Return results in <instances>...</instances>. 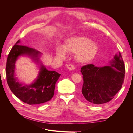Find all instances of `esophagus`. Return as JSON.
<instances>
[{"label": "esophagus", "mask_w": 133, "mask_h": 133, "mask_svg": "<svg viewBox=\"0 0 133 133\" xmlns=\"http://www.w3.org/2000/svg\"><path fill=\"white\" fill-rule=\"evenodd\" d=\"M66 67L69 70H73L75 69V66L73 65H72V64H68V65H66Z\"/></svg>", "instance_id": "esophagus-1"}]
</instances>
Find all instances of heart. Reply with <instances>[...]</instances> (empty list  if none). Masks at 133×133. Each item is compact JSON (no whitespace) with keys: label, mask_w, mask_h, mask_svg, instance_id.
I'll return each mask as SVG.
<instances>
[{"label":"heart","mask_w":133,"mask_h":133,"mask_svg":"<svg viewBox=\"0 0 133 133\" xmlns=\"http://www.w3.org/2000/svg\"><path fill=\"white\" fill-rule=\"evenodd\" d=\"M98 51L96 44L89 38L84 37H74L68 39L63 48L56 49L58 57L64 59L66 53L75 54V59L80 63H86L93 59Z\"/></svg>","instance_id":"heart-1"}]
</instances>
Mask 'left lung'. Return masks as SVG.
Returning a JSON list of instances; mask_svg holds the SVG:
<instances>
[{"instance_id": "left-lung-1", "label": "left lung", "mask_w": 133, "mask_h": 133, "mask_svg": "<svg viewBox=\"0 0 133 133\" xmlns=\"http://www.w3.org/2000/svg\"><path fill=\"white\" fill-rule=\"evenodd\" d=\"M109 63L102 67L88 64L81 68L84 80L82 92L92 104L109 102L122 88L125 66L120 53L115 54Z\"/></svg>"}]
</instances>
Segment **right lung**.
Masks as SVG:
<instances>
[{"label":"right lung","instance_id":"add662e5","mask_svg":"<svg viewBox=\"0 0 133 133\" xmlns=\"http://www.w3.org/2000/svg\"><path fill=\"white\" fill-rule=\"evenodd\" d=\"M20 40L11 48L7 58L6 77L7 83L13 93L24 103L29 105L44 103L53 98L55 84L60 74L48 70L41 61L42 53L26 46L20 45ZM28 56L39 65L37 78L30 84L19 82L15 76V63L21 56Z\"/></svg>","mask_w":133,"mask_h":133}]
</instances>
